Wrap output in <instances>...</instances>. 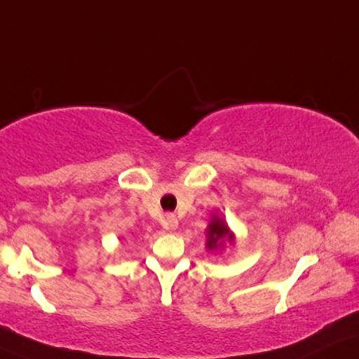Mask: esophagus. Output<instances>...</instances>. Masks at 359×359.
<instances>
[{
	"label": "esophagus",
	"instance_id": "1",
	"mask_svg": "<svg viewBox=\"0 0 359 359\" xmlns=\"http://www.w3.org/2000/svg\"><path fill=\"white\" fill-rule=\"evenodd\" d=\"M164 225H165V229L175 230L177 226H179V220H177V217L174 215V213H167L165 220H164Z\"/></svg>",
	"mask_w": 359,
	"mask_h": 359
}]
</instances>
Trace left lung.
<instances>
[{
	"label": "left lung",
	"instance_id": "8db88e82",
	"mask_svg": "<svg viewBox=\"0 0 359 359\" xmlns=\"http://www.w3.org/2000/svg\"><path fill=\"white\" fill-rule=\"evenodd\" d=\"M205 247L208 252H222L226 242H235V233L230 230V226L226 225L225 219L220 217L219 213H212V219L208 222L205 229Z\"/></svg>",
	"mask_w": 359,
	"mask_h": 359
}]
</instances>
